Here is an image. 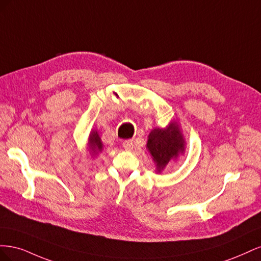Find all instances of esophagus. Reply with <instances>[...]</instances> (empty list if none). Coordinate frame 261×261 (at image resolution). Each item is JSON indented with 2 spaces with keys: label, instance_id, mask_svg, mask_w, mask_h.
<instances>
[{
  "label": "esophagus",
  "instance_id": "34e87169",
  "mask_svg": "<svg viewBox=\"0 0 261 261\" xmlns=\"http://www.w3.org/2000/svg\"><path fill=\"white\" fill-rule=\"evenodd\" d=\"M122 146H123V148L125 150H132L133 147H134V143H133V140H130V139L129 140H125V141H123Z\"/></svg>",
  "mask_w": 261,
  "mask_h": 261
}]
</instances>
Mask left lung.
<instances>
[{"mask_svg": "<svg viewBox=\"0 0 261 261\" xmlns=\"http://www.w3.org/2000/svg\"><path fill=\"white\" fill-rule=\"evenodd\" d=\"M147 149L155 163L156 172H161L167 164L184 152L185 140L176 122L170 123L167 128H154L150 132Z\"/></svg>", "mask_w": 261, "mask_h": 261, "instance_id": "obj_1", "label": "left lung"}]
</instances>
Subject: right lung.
<instances>
[{"label":"right lung","instance_id":"add662e5","mask_svg":"<svg viewBox=\"0 0 261 261\" xmlns=\"http://www.w3.org/2000/svg\"><path fill=\"white\" fill-rule=\"evenodd\" d=\"M88 147L92 155H97L99 152L102 151V148H103V144H102L101 138L99 136V133L96 129H92L89 138H88Z\"/></svg>","mask_w":261,"mask_h":261}]
</instances>
